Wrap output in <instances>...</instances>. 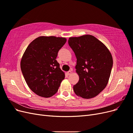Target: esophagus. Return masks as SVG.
<instances>
[{
  "label": "esophagus",
  "mask_w": 133,
  "mask_h": 133,
  "mask_svg": "<svg viewBox=\"0 0 133 133\" xmlns=\"http://www.w3.org/2000/svg\"><path fill=\"white\" fill-rule=\"evenodd\" d=\"M71 74V70H69V71H68L67 72V74H68V75H70Z\"/></svg>",
  "instance_id": "esophagus-1"
}]
</instances>
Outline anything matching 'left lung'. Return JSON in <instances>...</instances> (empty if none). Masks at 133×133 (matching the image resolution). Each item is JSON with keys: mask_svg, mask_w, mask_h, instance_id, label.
Listing matches in <instances>:
<instances>
[{"mask_svg": "<svg viewBox=\"0 0 133 133\" xmlns=\"http://www.w3.org/2000/svg\"><path fill=\"white\" fill-rule=\"evenodd\" d=\"M68 43L76 58V72L79 76L73 87L76 95L85 99L97 96L107 87L112 66L108 48L91 35L70 37Z\"/></svg>", "mask_w": 133, "mask_h": 133, "instance_id": "obj_1", "label": "left lung"}]
</instances>
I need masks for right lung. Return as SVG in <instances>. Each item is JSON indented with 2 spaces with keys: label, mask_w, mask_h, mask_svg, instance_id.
<instances>
[{
  "label": "right lung",
  "mask_w": 133,
  "mask_h": 133,
  "mask_svg": "<svg viewBox=\"0 0 133 133\" xmlns=\"http://www.w3.org/2000/svg\"><path fill=\"white\" fill-rule=\"evenodd\" d=\"M66 39L41 36L28 46L21 59V68L28 86L44 98L54 95L65 78V73L56 60Z\"/></svg>",
  "instance_id": "1"
}]
</instances>
